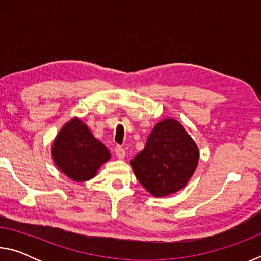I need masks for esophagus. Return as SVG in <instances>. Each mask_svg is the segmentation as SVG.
Here are the masks:
<instances>
[{
	"label": "esophagus",
	"mask_w": 261,
	"mask_h": 261,
	"mask_svg": "<svg viewBox=\"0 0 261 261\" xmlns=\"http://www.w3.org/2000/svg\"><path fill=\"white\" fill-rule=\"evenodd\" d=\"M115 154H116V156L120 159V160H123L125 156V151L121 146H116L115 147Z\"/></svg>",
	"instance_id": "1"
}]
</instances>
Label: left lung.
I'll use <instances>...</instances> for the list:
<instances>
[{
	"mask_svg": "<svg viewBox=\"0 0 261 261\" xmlns=\"http://www.w3.org/2000/svg\"><path fill=\"white\" fill-rule=\"evenodd\" d=\"M199 149L184 126L173 117L158 122L145 148L130 165L139 183L161 198L185 188L197 169Z\"/></svg>",
	"mask_w": 261,
	"mask_h": 261,
	"instance_id": "obj_1",
	"label": "left lung"
}]
</instances>
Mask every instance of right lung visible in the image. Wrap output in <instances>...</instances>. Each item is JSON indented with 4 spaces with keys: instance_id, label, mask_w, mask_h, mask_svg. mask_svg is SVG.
<instances>
[{
    "instance_id": "obj_1",
    "label": "right lung",
    "mask_w": 261,
    "mask_h": 261,
    "mask_svg": "<svg viewBox=\"0 0 261 261\" xmlns=\"http://www.w3.org/2000/svg\"><path fill=\"white\" fill-rule=\"evenodd\" d=\"M51 156L62 173L82 183L94 177L100 167L110 160V152L81 118L73 117L55 137Z\"/></svg>"
}]
</instances>
